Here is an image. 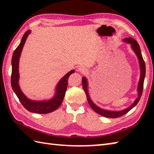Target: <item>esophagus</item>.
<instances>
[{
	"mask_svg": "<svg viewBox=\"0 0 154 154\" xmlns=\"http://www.w3.org/2000/svg\"><path fill=\"white\" fill-rule=\"evenodd\" d=\"M78 71H80L81 73H85V72H86L87 70V69H86L85 67L80 66L79 68H78Z\"/></svg>",
	"mask_w": 154,
	"mask_h": 154,
	"instance_id": "1",
	"label": "esophagus"
}]
</instances>
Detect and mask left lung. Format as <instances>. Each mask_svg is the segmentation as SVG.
<instances>
[{
    "label": "left lung",
    "instance_id": "obj_1",
    "mask_svg": "<svg viewBox=\"0 0 154 154\" xmlns=\"http://www.w3.org/2000/svg\"><path fill=\"white\" fill-rule=\"evenodd\" d=\"M123 42H126V43L131 45V48L132 49V50L134 51L137 57H138L139 64H140V77L139 82L138 85V89H137V91H138V97H137L136 100L134 101V103L131 104V105L126 108L125 109L122 110H118V111L104 109H102V108L98 106L93 102L90 97L89 91H88V85L89 84H88L87 78L85 77H83L82 78L83 88V90L85 91V93L86 94L87 99L88 100V103L89 104V105L91 106V108H92V109L94 111V112H96L97 113L100 114V115L106 118H112V119H115V118H118V117L124 115V114H126L128 112H129L130 110L133 109V108L137 104H138L142 94L143 81H144L145 76H146V65H145L144 61L143 60L141 50H140V45L138 44V42H136V40H135L134 39L131 37L124 38L123 40Z\"/></svg>",
    "mask_w": 154,
    "mask_h": 154
}]
</instances>
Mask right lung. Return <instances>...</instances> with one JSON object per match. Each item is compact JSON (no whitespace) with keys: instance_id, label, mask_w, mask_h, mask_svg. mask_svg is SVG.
<instances>
[{"instance_id":"obj_1","label":"right lung","mask_w":154,"mask_h":154,"mask_svg":"<svg viewBox=\"0 0 154 154\" xmlns=\"http://www.w3.org/2000/svg\"><path fill=\"white\" fill-rule=\"evenodd\" d=\"M31 33V30H28L24 33L21 40L20 43L16 48L12 57V75H11V86L13 91L18 98L19 100L26 109L31 112L38 114H46L53 112L57 110L63 100L65 92L67 87V80L69 77L74 73L75 70L68 72L65 76L61 78L57 84L55 89L54 96L50 99L43 100H34L28 98L23 93L19 86V60L20 57L23 47L28 35Z\"/></svg>"}]
</instances>
